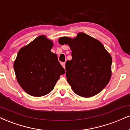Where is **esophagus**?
<instances>
[{"instance_id": "1", "label": "esophagus", "mask_w": 130, "mask_h": 130, "mask_svg": "<svg viewBox=\"0 0 130 130\" xmlns=\"http://www.w3.org/2000/svg\"><path fill=\"white\" fill-rule=\"evenodd\" d=\"M61 65H62V66L64 68H65V63L62 62V63H61Z\"/></svg>"}]
</instances>
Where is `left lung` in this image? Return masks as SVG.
<instances>
[{
  "mask_svg": "<svg viewBox=\"0 0 130 130\" xmlns=\"http://www.w3.org/2000/svg\"><path fill=\"white\" fill-rule=\"evenodd\" d=\"M60 45H68L72 60L66 62L67 82L76 94L91 98L99 93L111 77L112 57L99 40L84 32L74 38L61 37Z\"/></svg>",
  "mask_w": 130,
  "mask_h": 130,
  "instance_id": "left-lung-1",
  "label": "left lung"
}]
</instances>
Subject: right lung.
<instances>
[{
  "label": "right lung",
  "instance_id": "right-lung-1",
  "mask_svg": "<svg viewBox=\"0 0 130 130\" xmlns=\"http://www.w3.org/2000/svg\"><path fill=\"white\" fill-rule=\"evenodd\" d=\"M53 42L44 35L39 36L20 48L14 62L15 77L26 93L41 97L54 89L65 70L57 56L51 51Z\"/></svg>",
  "mask_w": 130,
  "mask_h": 130
}]
</instances>
